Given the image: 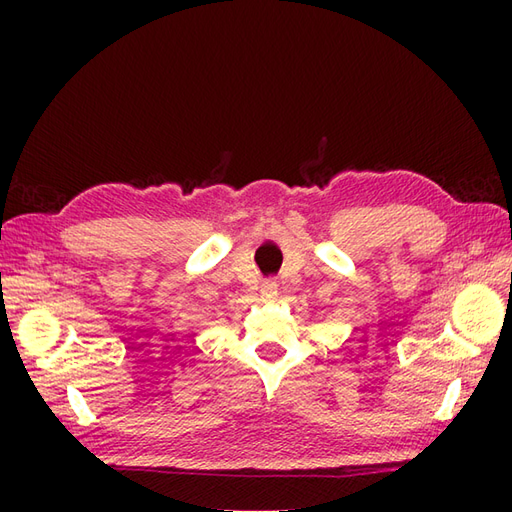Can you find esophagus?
I'll return each mask as SVG.
<instances>
[{
    "label": "esophagus",
    "mask_w": 512,
    "mask_h": 512,
    "mask_svg": "<svg viewBox=\"0 0 512 512\" xmlns=\"http://www.w3.org/2000/svg\"><path fill=\"white\" fill-rule=\"evenodd\" d=\"M260 294H262V299H275L277 297V284L273 280H267L265 284L260 286Z\"/></svg>",
    "instance_id": "34e87169"
}]
</instances>
